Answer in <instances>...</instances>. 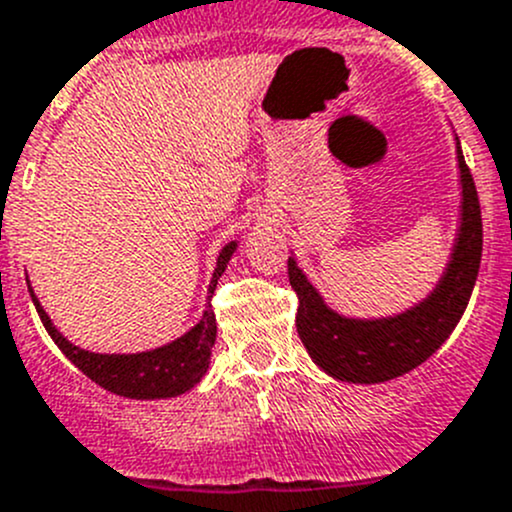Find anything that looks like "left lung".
<instances>
[{
	"instance_id": "8db88e82",
	"label": "left lung",
	"mask_w": 512,
	"mask_h": 512,
	"mask_svg": "<svg viewBox=\"0 0 512 512\" xmlns=\"http://www.w3.org/2000/svg\"><path fill=\"white\" fill-rule=\"evenodd\" d=\"M458 165L463 183V223L453 247L451 265L431 297L411 312L376 322L339 317L322 302L317 289L309 285L297 262L292 257L287 260L289 285L299 297V339L309 356L334 379L379 384L416 369L446 342L461 314L466 312L483 252V220L476 183L461 146Z\"/></svg>"
}]
</instances>
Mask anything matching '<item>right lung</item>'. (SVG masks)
Returning <instances> with one entry per match:
<instances>
[{
	"instance_id": "add662e5",
	"label": "right lung",
	"mask_w": 512,
	"mask_h": 512,
	"mask_svg": "<svg viewBox=\"0 0 512 512\" xmlns=\"http://www.w3.org/2000/svg\"><path fill=\"white\" fill-rule=\"evenodd\" d=\"M232 252H235V242H230L220 252L218 267H215L213 280H210V297L215 294L218 277L225 272ZM29 292H32V287H29ZM32 299L36 312L41 317V324L46 327L49 337L54 339L56 347L69 356L91 381H96L98 386H103L111 394L128 396V399H168V396H178L193 389L203 379L205 369H208L210 349H213L215 332H218V327H215V312L210 304L205 309L200 324H195L188 334L175 339L173 344H165V347L143 354H91L74 347L71 342H66L56 332L54 324H51L49 314L41 309L34 292Z\"/></svg>"
}]
</instances>
